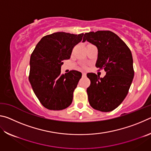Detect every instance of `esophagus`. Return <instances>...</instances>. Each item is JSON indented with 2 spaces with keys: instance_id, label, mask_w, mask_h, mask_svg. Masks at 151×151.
<instances>
[{
  "instance_id": "obj_1",
  "label": "esophagus",
  "mask_w": 151,
  "mask_h": 151,
  "mask_svg": "<svg viewBox=\"0 0 151 151\" xmlns=\"http://www.w3.org/2000/svg\"><path fill=\"white\" fill-rule=\"evenodd\" d=\"M86 73H82V76H83V77H85V76H86Z\"/></svg>"
}]
</instances>
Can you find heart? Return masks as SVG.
Segmentation results:
<instances>
[{
    "mask_svg": "<svg viewBox=\"0 0 151 151\" xmlns=\"http://www.w3.org/2000/svg\"><path fill=\"white\" fill-rule=\"evenodd\" d=\"M83 68H85V66H84V67H83Z\"/></svg>",
    "mask_w": 151,
    "mask_h": 151,
    "instance_id": "heart-1",
    "label": "heart"
}]
</instances>
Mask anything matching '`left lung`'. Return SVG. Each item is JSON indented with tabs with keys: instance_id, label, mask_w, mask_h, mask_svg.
<instances>
[{
	"instance_id": "8db88e82",
	"label": "left lung",
	"mask_w": 151,
	"mask_h": 151,
	"mask_svg": "<svg viewBox=\"0 0 151 151\" xmlns=\"http://www.w3.org/2000/svg\"><path fill=\"white\" fill-rule=\"evenodd\" d=\"M85 40L98 48L96 66L106 72L103 78L95 73L86 75L91 81L86 89L89 104L97 111H112L124 101L134 78L131 51L110 30L85 33L83 42Z\"/></svg>"
}]
</instances>
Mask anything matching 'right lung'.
Instances as JSON below:
<instances>
[{"label":"right lung","instance_id":"1","mask_svg":"<svg viewBox=\"0 0 151 151\" xmlns=\"http://www.w3.org/2000/svg\"><path fill=\"white\" fill-rule=\"evenodd\" d=\"M58 32L45 36L30 58L29 79L35 95L43 106L60 111L70 105L73 92L82 74L76 70L61 75L64 60L69 59L74 47L83 37Z\"/></svg>","mask_w":151,"mask_h":151}]
</instances>
